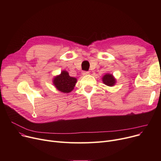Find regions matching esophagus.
Returning <instances> with one entry per match:
<instances>
[{
  "instance_id": "34e87169",
  "label": "esophagus",
  "mask_w": 161,
  "mask_h": 161,
  "mask_svg": "<svg viewBox=\"0 0 161 161\" xmlns=\"http://www.w3.org/2000/svg\"><path fill=\"white\" fill-rule=\"evenodd\" d=\"M82 74H83V75H88L89 74V72H86V71H83L82 72Z\"/></svg>"
}]
</instances>
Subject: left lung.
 Wrapping results in <instances>:
<instances>
[{
    "instance_id": "obj_1",
    "label": "left lung",
    "mask_w": 161,
    "mask_h": 161,
    "mask_svg": "<svg viewBox=\"0 0 161 161\" xmlns=\"http://www.w3.org/2000/svg\"><path fill=\"white\" fill-rule=\"evenodd\" d=\"M103 82L106 86L109 87H112L115 85L116 79L115 78L113 74H106L102 78Z\"/></svg>"
}]
</instances>
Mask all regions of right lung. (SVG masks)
I'll return each instance as SVG.
<instances>
[{
	"label": "right lung",
	"mask_w": 161,
	"mask_h": 161,
	"mask_svg": "<svg viewBox=\"0 0 161 161\" xmlns=\"http://www.w3.org/2000/svg\"><path fill=\"white\" fill-rule=\"evenodd\" d=\"M77 79L69 75V72L63 70L61 73L57 75L53 79V84L55 88L64 93L70 92L74 88Z\"/></svg>",
	"instance_id": "obj_1"
}]
</instances>
